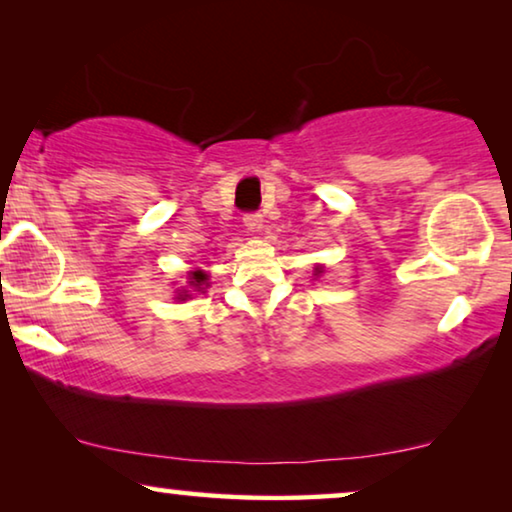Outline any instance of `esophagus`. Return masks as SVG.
<instances>
[{
	"mask_svg": "<svg viewBox=\"0 0 512 512\" xmlns=\"http://www.w3.org/2000/svg\"><path fill=\"white\" fill-rule=\"evenodd\" d=\"M244 226H247L249 233H261L263 228V216L251 212V214H244Z\"/></svg>",
	"mask_w": 512,
	"mask_h": 512,
	"instance_id": "obj_1",
	"label": "esophagus"
}]
</instances>
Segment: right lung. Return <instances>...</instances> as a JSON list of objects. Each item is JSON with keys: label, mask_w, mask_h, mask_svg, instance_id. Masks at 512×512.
Instances as JSON below:
<instances>
[{"label": "right lung", "mask_w": 512, "mask_h": 512, "mask_svg": "<svg viewBox=\"0 0 512 512\" xmlns=\"http://www.w3.org/2000/svg\"><path fill=\"white\" fill-rule=\"evenodd\" d=\"M205 279H207V275L202 270H195L193 275H191V286H195V289H200L202 284H205Z\"/></svg>", "instance_id": "add662e5"}]
</instances>
